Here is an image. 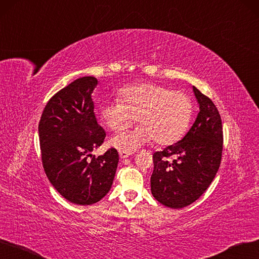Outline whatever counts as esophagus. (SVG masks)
<instances>
[{
    "instance_id": "1",
    "label": "esophagus",
    "mask_w": 259,
    "mask_h": 259,
    "mask_svg": "<svg viewBox=\"0 0 259 259\" xmlns=\"http://www.w3.org/2000/svg\"><path fill=\"white\" fill-rule=\"evenodd\" d=\"M133 153L130 152V151H126V150H120L119 151V155H120V158L124 159V158H127L128 156H131Z\"/></svg>"
}]
</instances>
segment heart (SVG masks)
I'll return each mask as SVG.
<instances>
[{
	"instance_id": "b5f03b06",
	"label": "heart",
	"mask_w": 259,
	"mask_h": 259,
	"mask_svg": "<svg viewBox=\"0 0 259 259\" xmlns=\"http://www.w3.org/2000/svg\"><path fill=\"white\" fill-rule=\"evenodd\" d=\"M119 98L101 106L103 122L116 133L125 131L135 120L140 125L110 140L118 149L133 150L153 139L158 146H170L182 138L189 125L192 104L183 92L141 82L123 88Z\"/></svg>"
}]
</instances>
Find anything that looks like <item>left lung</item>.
Returning <instances> with one entry per match:
<instances>
[{
  "label": "left lung",
  "instance_id": "obj_1",
  "mask_svg": "<svg viewBox=\"0 0 259 259\" xmlns=\"http://www.w3.org/2000/svg\"><path fill=\"white\" fill-rule=\"evenodd\" d=\"M192 89L200 108L193 125L182 140L153 155L152 194L159 203L174 209L198 200L209 187L221 163L220 113L208 97L194 86Z\"/></svg>",
  "mask_w": 259,
  "mask_h": 259
}]
</instances>
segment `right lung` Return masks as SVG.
Masks as SVG:
<instances>
[{
  "instance_id": "right-lung-1",
  "label": "right lung",
  "mask_w": 259,
  "mask_h": 259,
  "mask_svg": "<svg viewBox=\"0 0 259 259\" xmlns=\"http://www.w3.org/2000/svg\"><path fill=\"white\" fill-rule=\"evenodd\" d=\"M97 85L96 77L85 76L59 90L48 102L38 126L49 181L66 200L77 205H91L104 198L119 162L113 148L98 157L91 155L106 136L91 98Z\"/></svg>"
}]
</instances>
